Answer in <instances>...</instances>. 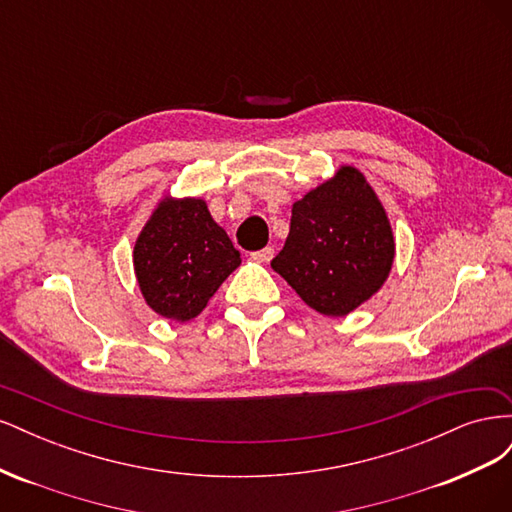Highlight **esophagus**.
I'll return each mask as SVG.
<instances>
[{
    "label": "esophagus",
    "mask_w": 512,
    "mask_h": 512,
    "mask_svg": "<svg viewBox=\"0 0 512 512\" xmlns=\"http://www.w3.org/2000/svg\"><path fill=\"white\" fill-rule=\"evenodd\" d=\"M273 254H275L273 247H265V250H258V252H254V254H252V258H254L256 262H269V260L273 258Z\"/></svg>",
    "instance_id": "34e87169"
}]
</instances>
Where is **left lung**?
I'll return each mask as SVG.
<instances>
[{"instance_id": "1", "label": "left lung", "mask_w": 512, "mask_h": 512, "mask_svg": "<svg viewBox=\"0 0 512 512\" xmlns=\"http://www.w3.org/2000/svg\"><path fill=\"white\" fill-rule=\"evenodd\" d=\"M391 222L363 173L342 166L292 205L284 250L271 260L316 312L339 318L371 299L391 273Z\"/></svg>"}]
</instances>
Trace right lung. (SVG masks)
<instances>
[{"mask_svg": "<svg viewBox=\"0 0 512 512\" xmlns=\"http://www.w3.org/2000/svg\"><path fill=\"white\" fill-rule=\"evenodd\" d=\"M239 265L241 254L203 198H164L134 245V273L147 305L177 322L203 312Z\"/></svg>", "mask_w": 512, "mask_h": 512, "instance_id": "add662e5", "label": "right lung"}]
</instances>
